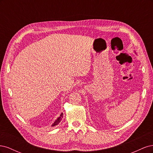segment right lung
<instances>
[{
    "label": "right lung",
    "instance_id": "obj_1",
    "mask_svg": "<svg viewBox=\"0 0 153 153\" xmlns=\"http://www.w3.org/2000/svg\"><path fill=\"white\" fill-rule=\"evenodd\" d=\"M62 117H63V114L62 113V114H61V115H60V117H58L57 119L56 120V121H55L54 122V123L52 124V126H56V125H57L61 121V120H62Z\"/></svg>",
    "mask_w": 153,
    "mask_h": 153
}]
</instances>
